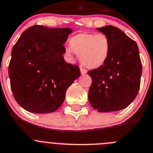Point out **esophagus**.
Masks as SVG:
<instances>
[{"label": "esophagus", "mask_w": 153, "mask_h": 153, "mask_svg": "<svg viewBox=\"0 0 153 153\" xmlns=\"http://www.w3.org/2000/svg\"><path fill=\"white\" fill-rule=\"evenodd\" d=\"M80 70H81V73L82 75H85V74L87 73V70L85 68H84L83 67H80Z\"/></svg>", "instance_id": "obj_1"}]
</instances>
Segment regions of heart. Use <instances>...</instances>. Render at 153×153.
Masks as SVG:
<instances>
[{
	"label": "heart",
	"mask_w": 153,
	"mask_h": 153,
	"mask_svg": "<svg viewBox=\"0 0 153 153\" xmlns=\"http://www.w3.org/2000/svg\"><path fill=\"white\" fill-rule=\"evenodd\" d=\"M71 48L65 52L71 55L72 51L79 56L80 61L89 68H98L106 62L109 56L111 43L109 37L103 33H80L72 37Z\"/></svg>",
	"instance_id": "heart-1"
}]
</instances>
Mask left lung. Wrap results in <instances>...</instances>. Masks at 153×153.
Wrapping results in <instances>:
<instances>
[{"label":"left lung","instance_id":"1","mask_svg":"<svg viewBox=\"0 0 153 153\" xmlns=\"http://www.w3.org/2000/svg\"><path fill=\"white\" fill-rule=\"evenodd\" d=\"M97 30L109 37L111 50L102 66L88 72L92 78L88 100L100 112L122 110L139 91L142 74L139 49L137 43L117 27L106 25Z\"/></svg>","mask_w":153,"mask_h":153}]
</instances>
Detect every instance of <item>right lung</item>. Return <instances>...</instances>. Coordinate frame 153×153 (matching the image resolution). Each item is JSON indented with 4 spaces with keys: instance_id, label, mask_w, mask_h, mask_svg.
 Returning <instances> with one entry per match:
<instances>
[{
    "instance_id": "1",
    "label": "right lung",
    "mask_w": 153,
    "mask_h": 153,
    "mask_svg": "<svg viewBox=\"0 0 153 153\" xmlns=\"http://www.w3.org/2000/svg\"><path fill=\"white\" fill-rule=\"evenodd\" d=\"M72 30L33 25L13 46L8 73L16 101L32 113L59 109L68 87L81 75L78 65L67 63L63 44Z\"/></svg>"
}]
</instances>
